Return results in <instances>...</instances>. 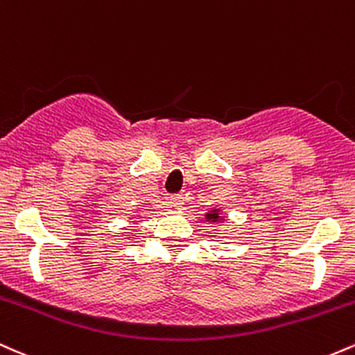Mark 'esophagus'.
Returning <instances> with one entry per match:
<instances>
[{
    "label": "esophagus",
    "instance_id": "1",
    "mask_svg": "<svg viewBox=\"0 0 355 355\" xmlns=\"http://www.w3.org/2000/svg\"><path fill=\"white\" fill-rule=\"evenodd\" d=\"M170 203H172V207H182L183 205V195L182 193H175V195H170Z\"/></svg>",
    "mask_w": 355,
    "mask_h": 355
}]
</instances>
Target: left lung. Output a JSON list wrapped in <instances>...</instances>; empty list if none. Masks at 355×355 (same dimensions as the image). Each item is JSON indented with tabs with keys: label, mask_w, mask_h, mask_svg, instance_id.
Listing matches in <instances>:
<instances>
[{
	"label": "left lung",
	"mask_w": 355,
	"mask_h": 355,
	"mask_svg": "<svg viewBox=\"0 0 355 355\" xmlns=\"http://www.w3.org/2000/svg\"><path fill=\"white\" fill-rule=\"evenodd\" d=\"M207 218L214 220V222H215V220H218V214H207Z\"/></svg>",
	"instance_id": "8db88e82"
}]
</instances>
